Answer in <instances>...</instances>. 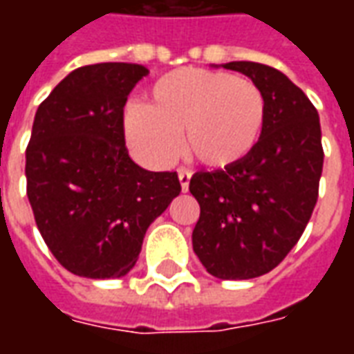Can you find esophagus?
<instances>
[{
	"label": "esophagus",
	"instance_id": "34e87169",
	"mask_svg": "<svg viewBox=\"0 0 354 354\" xmlns=\"http://www.w3.org/2000/svg\"><path fill=\"white\" fill-rule=\"evenodd\" d=\"M178 180H180V185H182V192H187V189H189V180H192L189 172L180 170V172H178Z\"/></svg>",
	"mask_w": 354,
	"mask_h": 354
}]
</instances>
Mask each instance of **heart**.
Masks as SVG:
<instances>
[{
    "label": "heart",
    "mask_w": 354,
    "mask_h": 354,
    "mask_svg": "<svg viewBox=\"0 0 354 354\" xmlns=\"http://www.w3.org/2000/svg\"><path fill=\"white\" fill-rule=\"evenodd\" d=\"M266 124V98L254 81L203 68H180L155 81L146 106H129L124 134L134 153L167 167L184 146L201 165L225 169L245 161Z\"/></svg>",
    "instance_id": "obj_1"
}]
</instances>
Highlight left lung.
Listing matches in <instances>:
<instances>
[{"label":"left lung","mask_w":354,"mask_h":354,"mask_svg":"<svg viewBox=\"0 0 354 354\" xmlns=\"http://www.w3.org/2000/svg\"><path fill=\"white\" fill-rule=\"evenodd\" d=\"M266 98L263 132L245 161L197 172L189 192L201 207L193 250L216 279L269 273L294 248L313 214L322 174L319 113L299 87L258 62H227Z\"/></svg>","instance_id":"left-lung-1"}]
</instances>
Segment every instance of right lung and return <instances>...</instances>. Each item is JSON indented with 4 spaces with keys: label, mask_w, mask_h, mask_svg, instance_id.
Here are the masks:
<instances>
[{
    "label": "right lung",
    "mask_w": 354,
    "mask_h": 354,
    "mask_svg": "<svg viewBox=\"0 0 354 354\" xmlns=\"http://www.w3.org/2000/svg\"><path fill=\"white\" fill-rule=\"evenodd\" d=\"M147 73L131 62L83 66L35 111L28 199L43 241L73 274L124 277L147 227L182 192L176 172L142 169L124 146L127 96Z\"/></svg>",
    "instance_id": "add662e5"
}]
</instances>
